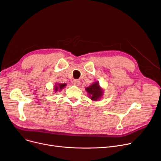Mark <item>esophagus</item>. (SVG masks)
<instances>
[{
  "instance_id": "34e87169",
  "label": "esophagus",
  "mask_w": 161,
  "mask_h": 161,
  "mask_svg": "<svg viewBox=\"0 0 161 161\" xmlns=\"http://www.w3.org/2000/svg\"><path fill=\"white\" fill-rule=\"evenodd\" d=\"M72 83L74 84V86H80V81L78 80H73Z\"/></svg>"
}]
</instances>
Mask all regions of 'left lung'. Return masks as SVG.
Returning <instances> with one entry per match:
<instances>
[{
	"mask_svg": "<svg viewBox=\"0 0 161 161\" xmlns=\"http://www.w3.org/2000/svg\"><path fill=\"white\" fill-rule=\"evenodd\" d=\"M86 91L92 100H97L103 95V91L99 87L98 82H95L89 87H87Z\"/></svg>",
	"mask_w": 161,
	"mask_h": 161,
	"instance_id": "left-lung-1",
	"label": "left lung"
}]
</instances>
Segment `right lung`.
<instances>
[{
    "mask_svg": "<svg viewBox=\"0 0 161 161\" xmlns=\"http://www.w3.org/2000/svg\"><path fill=\"white\" fill-rule=\"evenodd\" d=\"M66 86V84L65 83H63V84H58V86H56L55 87V91H57L58 89L59 90H61L63 88H64V87Z\"/></svg>",
    "mask_w": 161,
    "mask_h": 161,
    "instance_id": "right-lung-1",
    "label": "right lung"
}]
</instances>
